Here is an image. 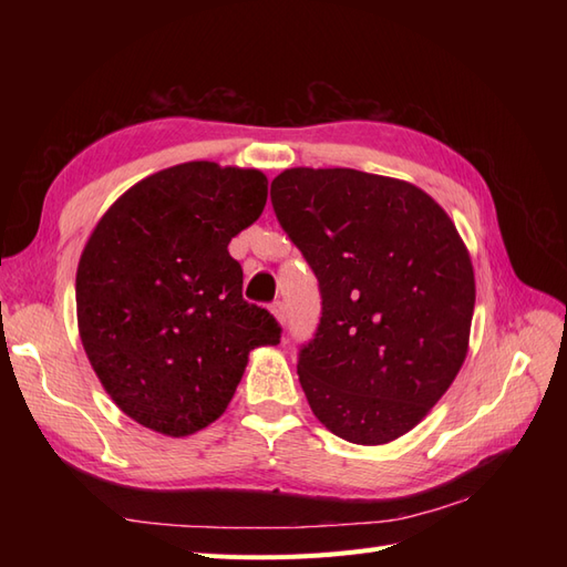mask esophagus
Returning a JSON list of instances; mask_svg holds the SVG:
<instances>
[{
	"mask_svg": "<svg viewBox=\"0 0 567 567\" xmlns=\"http://www.w3.org/2000/svg\"><path fill=\"white\" fill-rule=\"evenodd\" d=\"M271 315L277 317V321H279V323H286V305H284L281 300L271 302Z\"/></svg>",
	"mask_w": 567,
	"mask_h": 567,
	"instance_id": "1",
	"label": "esophagus"
}]
</instances>
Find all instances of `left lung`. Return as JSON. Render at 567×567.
Masks as SVG:
<instances>
[{
	"label": "left lung",
	"mask_w": 567,
	"mask_h": 567,
	"mask_svg": "<svg viewBox=\"0 0 567 567\" xmlns=\"http://www.w3.org/2000/svg\"><path fill=\"white\" fill-rule=\"evenodd\" d=\"M271 205L319 279L298 354L307 402L342 440H398L468 352L475 277L454 221L419 186L350 167L284 169Z\"/></svg>",
	"instance_id": "8db88e82"
}]
</instances>
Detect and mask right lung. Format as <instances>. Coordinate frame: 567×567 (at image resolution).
Here are the masks:
<instances>
[{"instance_id": "right-lung-1", "label": "right lung", "mask_w": 567, "mask_h": 567, "mask_svg": "<svg viewBox=\"0 0 567 567\" xmlns=\"http://www.w3.org/2000/svg\"><path fill=\"white\" fill-rule=\"evenodd\" d=\"M260 169L210 161L161 169L120 196L82 250L75 279L84 352L111 400L167 437L225 414L248 352L281 326L244 300L231 238L262 215Z\"/></svg>"}]
</instances>
